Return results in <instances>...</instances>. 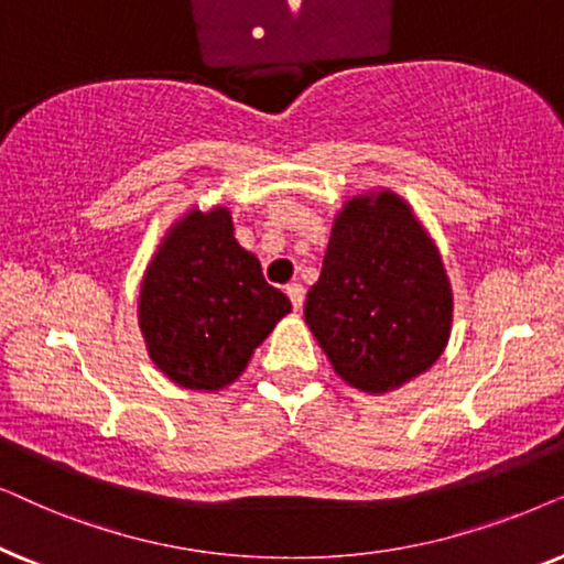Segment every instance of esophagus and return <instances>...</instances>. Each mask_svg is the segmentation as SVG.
Masks as SVG:
<instances>
[{"label":"esophagus","instance_id":"1","mask_svg":"<svg viewBox=\"0 0 564 564\" xmlns=\"http://www.w3.org/2000/svg\"><path fill=\"white\" fill-rule=\"evenodd\" d=\"M286 294L291 299V304H294V310H302V304H304V286H302V283H289Z\"/></svg>","mask_w":564,"mask_h":564}]
</instances>
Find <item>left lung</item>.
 Here are the masks:
<instances>
[{"mask_svg":"<svg viewBox=\"0 0 564 564\" xmlns=\"http://www.w3.org/2000/svg\"><path fill=\"white\" fill-rule=\"evenodd\" d=\"M452 310L444 262L410 206L389 191L348 200L304 304L333 369L364 392L402 387L444 352Z\"/></svg>","mask_w":564,"mask_h":564,"instance_id":"obj_1","label":"left lung"}]
</instances>
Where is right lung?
I'll return each mask as SVG.
<instances>
[{"label":"right lung","mask_w":564,"mask_h":564,"mask_svg":"<svg viewBox=\"0 0 564 564\" xmlns=\"http://www.w3.org/2000/svg\"><path fill=\"white\" fill-rule=\"evenodd\" d=\"M291 302L242 250L227 208L187 214L149 265L139 325L149 356L185 389H221L245 371L252 350Z\"/></svg>","instance_id":"1"}]
</instances>
